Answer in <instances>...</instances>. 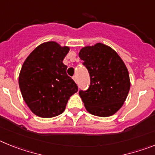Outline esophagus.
Instances as JSON below:
<instances>
[{
    "label": "esophagus",
    "instance_id": "esophagus-1",
    "mask_svg": "<svg viewBox=\"0 0 155 155\" xmlns=\"http://www.w3.org/2000/svg\"><path fill=\"white\" fill-rule=\"evenodd\" d=\"M73 80L74 81L76 82V83H77V82H78V78H77L76 75H74V76L73 77Z\"/></svg>",
    "mask_w": 155,
    "mask_h": 155
}]
</instances>
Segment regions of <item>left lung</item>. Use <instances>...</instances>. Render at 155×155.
<instances>
[{"label":"left lung","mask_w":155,"mask_h":155,"mask_svg":"<svg viewBox=\"0 0 155 155\" xmlns=\"http://www.w3.org/2000/svg\"><path fill=\"white\" fill-rule=\"evenodd\" d=\"M90 74L89 88L79 91L86 110L94 116L108 117L123 106L130 88L129 72L118 53L98 42L79 52Z\"/></svg>","instance_id":"left-lung-1"}]
</instances>
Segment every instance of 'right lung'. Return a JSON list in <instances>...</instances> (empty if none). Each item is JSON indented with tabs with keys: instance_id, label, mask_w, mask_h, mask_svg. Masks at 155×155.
Returning a JSON list of instances; mask_svg holds the SVG:
<instances>
[{
	"instance_id": "right-lung-1",
	"label": "right lung",
	"mask_w": 155,
	"mask_h": 155,
	"mask_svg": "<svg viewBox=\"0 0 155 155\" xmlns=\"http://www.w3.org/2000/svg\"><path fill=\"white\" fill-rule=\"evenodd\" d=\"M69 50L54 41L43 42L23 63L19 87L30 110L39 117L52 118L64 113L70 97L78 91L63 64Z\"/></svg>"
}]
</instances>
